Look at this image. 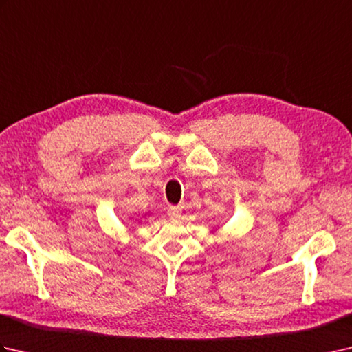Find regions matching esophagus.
<instances>
[{
    "mask_svg": "<svg viewBox=\"0 0 352 352\" xmlns=\"http://www.w3.org/2000/svg\"><path fill=\"white\" fill-rule=\"evenodd\" d=\"M182 212H183L182 207H178V206H170L168 208V214L170 216V218H180Z\"/></svg>",
    "mask_w": 352,
    "mask_h": 352,
    "instance_id": "1",
    "label": "esophagus"
}]
</instances>
